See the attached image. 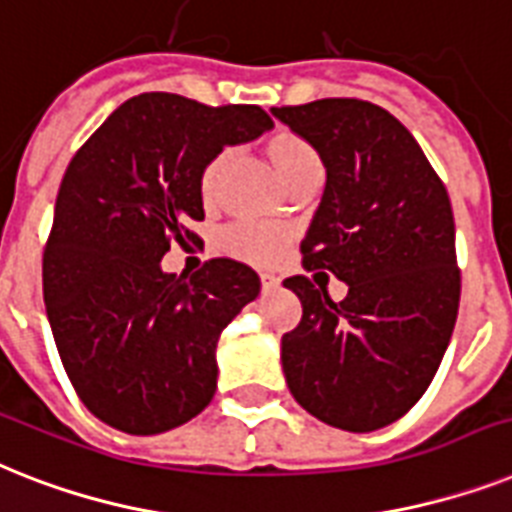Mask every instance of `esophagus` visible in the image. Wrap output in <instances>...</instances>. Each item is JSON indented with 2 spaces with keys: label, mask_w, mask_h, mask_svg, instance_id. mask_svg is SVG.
<instances>
[{
  "label": "esophagus",
  "mask_w": 512,
  "mask_h": 512,
  "mask_svg": "<svg viewBox=\"0 0 512 512\" xmlns=\"http://www.w3.org/2000/svg\"><path fill=\"white\" fill-rule=\"evenodd\" d=\"M260 284H263L265 292H273V289L281 286V278H276L273 273H260Z\"/></svg>",
  "instance_id": "1"
}]
</instances>
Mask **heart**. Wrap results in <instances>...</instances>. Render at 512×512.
Wrapping results in <instances>:
<instances>
[{"label":"heart","instance_id":"b5f03b06","mask_svg":"<svg viewBox=\"0 0 512 512\" xmlns=\"http://www.w3.org/2000/svg\"><path fill=\"white\" fill-rule=\"evenodd\" d=\"M263 149L270 165L289 186L323 173L321 157H318L313 144L289 128H276L273 134H268V139L263 141ZM228 160H231V152L220 149L199 170L197 186L205 205H213L218 199L223 178H226ZM286 244H289V231L281 226H265V223H234L220 234V247L226 249L228 255L255 265L273 263L284 252Z\"/></svg>","mask_w":512,"mask_h":512}]
</instances>
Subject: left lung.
Listing matches in <instances>:
<instances>
[{
    "instance_id": "obj_1",
    "label": "left lung",
    "mask_w": 512,
    "mask_h": 512,
    "mask_svg": "<svg viewBox=\"0 0 512 512\" xmlns=\"http://www.w3.org/2000/svg\"><path fill=\"white\" fill-rule=\"evenodd\" d=\"M326 165L302 265L350 286L342 302L286 278L302 321L281 336L294 400L336 429L376 431L421 400L460 305L455 220L442 178L413 134L363 99L273 107Z\"/></svg>"
}]
</instances>
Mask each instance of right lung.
I'll return each instance as SVG.
<instances>
[{"mask_svg":"<svg viewBox=\"0 0 512 512\" xmlns=\"http://www.w3.org/2000/svg\"><path fill=\"white\" fill-rule=\"evenodd\" d=\"M273 126L257 105L207 107L149 91L86 139L62 176L44 249V305L81 402L107 426L162 434L210 405L223 328L260 294L244 263L213 257L194 276L160 268L199 244V170Z\"/></svg>","mask_w":512,"mask_h":512,"instance_id":"obj_1","label":"right lung"}]
</instances>
